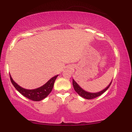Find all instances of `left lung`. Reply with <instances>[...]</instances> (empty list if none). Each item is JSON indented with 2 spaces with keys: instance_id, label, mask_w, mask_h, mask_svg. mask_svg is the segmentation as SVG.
<instances>
[{
  "instance_id": "1",
  "label": "left lung",
  "mask_w": 132,
  "mask_h": 132,
  "mask_svg": "<svg viewBox=\"0 0 132 132\" xmlns=\"http://www.w3.org/2000/svg\"><path fill=\"white\" fill-rule=\"evenodd\" d=\"M112 81L110 82V84H109V86H107L105 89H104V90H101V91L100 92H96V93H91V92L85 91L84 89H82L81 87H80L78 84H77L76 82L74 79H72V85H73L74 89H75V91L77 93L80 95V96L82 97L83 98H85L86 99H94V98L97 97H99L101 95H102L104 92H105L106 90L109 89V87H110V86L111 85Z\"/></svg>"
}]
</instances>
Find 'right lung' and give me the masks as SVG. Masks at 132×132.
I'll list each match as a JSON object with an SVG mask.
<instances>
[{"instance_id":"add662e5","label":"right lung","mask_w":132,"mask_h":132,"mask_svg":"<svg viewBox=\"0 0 132 132\" xmlns=\"http://www.w3.org/2000/svg\"><path fill=\"white\" fill-rule=\"evenodd\" d=\"M57 77V75L53 77L50 79L45 84L42 86V87H38V88L35 89H26L18 85L13 80L11 76L10 75V81L12 83L13 86H14L15 88L19 91L21 94H22L25 97L28 98L31 101H40L45 97H46L50 93L52 90L53 87L54 81Z\"/></svg>"}]
</instances>
